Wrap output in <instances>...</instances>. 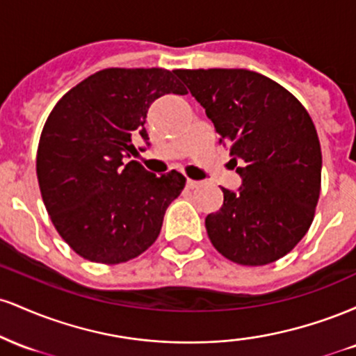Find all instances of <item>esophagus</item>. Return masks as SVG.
Instances as JSON below:
<instances>
[{
  "mask_svg": "<svg viewBox=\"0 0 356 356\" xmlns=\"http://www.w3.org/2000/svg\"><path fill=\"white\" fill-rule=\"evenodd\" d=\"M201 181H194V179H187V189H195V187L201 186Z\"/></svg>",
  "mask_w": 356,
  "mask_h": 356,
  "instance_id": "1",
  "label": "esophagus"
}]
</instances>
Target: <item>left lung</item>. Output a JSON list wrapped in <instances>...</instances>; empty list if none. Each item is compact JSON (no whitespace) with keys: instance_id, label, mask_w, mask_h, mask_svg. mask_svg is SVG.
I'll return each mask as SVG.
<instances>
[{"instance_id":"8db88e82","label":"left lung","mask_w":356,"mask_h":356,"mask_svg":"<svg viewBox=\"0 0 356 356\" xmlns=\"http://www.w3.org/2000/svg\"><path fill=\"white\" fill-rule=\"evenodd\" d=\"M231 150L238 192L206 218L218 251L243 266H264L288 254L314 218L321 189L316 129L293 93L244 68L175 70Z\"/></svg>"}]
</instances>
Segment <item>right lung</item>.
I'll use <instances>...</instances> for the list:
<instances>
[{
    "instance_id": "right-lung-1",
    "label": "right lung",
    "mask_w": 356,
    "mask_h": 356,
    "mask_svg": "<svg viewBox=\"0 0 356 356\" xmlns=\"http://www.w3.org/2000/svg\"><path fill=\"white\" fill-rule=\"evenodd\" d=\"M186 88L164 68H105L65 93L48 115L36 154L40 191L53 226L76 254L118 264L149 249L182 174L155 175L137 161L134 138L149 140L154 100Z\"/></svg>"
}]
</instances>
